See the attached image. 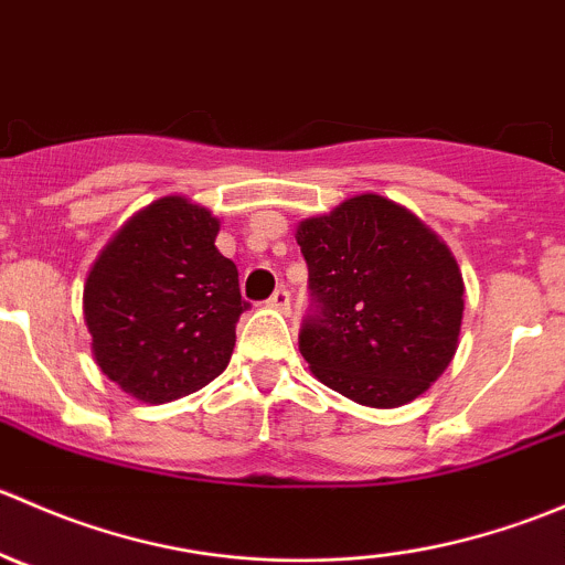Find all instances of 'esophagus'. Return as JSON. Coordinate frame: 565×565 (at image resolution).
Returning <instances> with one entry per match:
<instances>
[{
    "label": "esophagus",
    "mask_w": 565,
    "mask_h": 565,
    "mask_svg": "<svg viewBox=\"0 0 565 565\" xmlns=\"http://www.w3.org/2000/svg\"><path fill=\"white\" fill-rule=\"evenodd\" d=\"M267 306H270V309H276V311H281V315H287L289 306H292V298H289V289L278 287L276 292L270 295V300H267Z\"/></svg>",
    "instance_id": "34e87169"
}]
</instances>
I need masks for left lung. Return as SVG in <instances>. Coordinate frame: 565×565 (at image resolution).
I'll return each instance as SVG.
<instances>
[{
	"mask_svg": "<svg viewBox=\"0 0 565 565\" xmlns=\"http://www.w3.org/2000/svg\"><path fill=\"white\" fill-rule=\"evenodd\" d=\"M311 311L300 355L319 383L366 407L420 396L457 352L465 284L446 243L377 193L298 226Z\"/></svg>",
	"mask_w": 565,
	"mask_h": 565,
	"instance_id": "left-lung-1",
	"label": "left lung"
}]
</instances>
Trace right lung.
<instances>
[{
	"label": "right lung",
	"instance_id": "right-lung-1",
	"mask_svg": "<svg viewBox=\"0 0 565 565\" xmlns=\"http://www.w3.org/2000/svg\"><path fill=\"white\" fill-rule=\"evenodd\" d=\"M218 218L158 199L98 256L84 319L100 372L139 402L163 404L218 377L248 309L235 262L215 248Z\"/></svg>",
	"mask_w": 565,
	"mask_h": 565
}]
</instances>
